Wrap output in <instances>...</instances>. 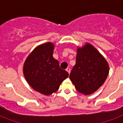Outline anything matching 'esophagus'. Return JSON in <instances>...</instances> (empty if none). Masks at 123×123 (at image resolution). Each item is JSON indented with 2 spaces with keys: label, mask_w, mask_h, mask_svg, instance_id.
<instances>
[{
  "label": "esophagus",
  "mask_w": 123,
  "mask_h": 123,
  "mask_svg": "<svg viewBox=\"0 0 123 123\" xmlns=\"http://www.w3.org/2000/svg\"><path fill=\"white\" fill-rule=\"evenodd\" d=\"M66 71L68 72V73L69 74L70 73V72H71V69H70V68H67L66 69Z\"/></svg>",
  "instance_id": "1"
}]
</instances>
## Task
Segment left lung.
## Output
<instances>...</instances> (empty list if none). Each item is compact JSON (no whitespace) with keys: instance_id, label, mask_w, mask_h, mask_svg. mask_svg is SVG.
Wrapping results in <instances>:
<instances>
[{"instance_id":"1","label":"left lung","mask_w":123,"mask_h":123,"mask_svg":"<svg viewBox=\"0 0 123 123\" xmlns=\"http://www.w3.org/2000/svg\"><path fill=\"white\" fill-rule=\"evenodd\" d=\"M109 73L108 62L94 46L86 43L77 48L69 78L78 92L85 95L93 93L104 83Z\"/></svg>"}]
</instances>
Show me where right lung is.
I'll return each instance as SVG.
<instances>
[{
  "label": "right lung",
  "instance_id": "right-lung-1",
  "mask_svg": "<svg viewBox=\"0 0 123 123\" xmlns=\"http://www.w3.org/2000/svg\"><path fill=\"white\" fill-rule=\"evenodd\" d=\"M54 44L47 42L39 45L26 59L23 74L31 87L44 95L56 92L62 81L68 77L67 71L60 68L53 57Z\"/></svg>",
  "mask_w": 123,
  "mask_h": 123
}]
</instances>
